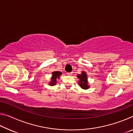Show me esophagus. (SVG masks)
<instances>
[{"mask_svg": "<svg viewBox=\"0 0 133 133\" xmlns=\"http://www.w3.org/2000/svg\"><path fill=\"white\" fill-rule=\"evenodd\" d=\"M67 75L68 76H71L72 75V73L71 72V73H67Z\"/></svg>", "mask_w": 133, "mask_h": 133, "instance_id": "1", "label": "esophagus"}]
</instances>
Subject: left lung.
Listing matches in <instances>:
<instances>
[{
	"instance_id": "8db88e82",
	"label": "left lung",
	"mask_w": 133,
	"mask_h": 133,
	"mask_svg": "<svg viewBox=\"0 0 133 133\" xmlns=\"http://www.w3.org/2000/svg\"><path fill=\"white\" fill-rule=\"evenodd\" d=\"M77 77L79 79V80L78 81V84L81 88L84 90H87L90 88L88 80H87V75L85 71H82L80 75H77Z\"/></svg>"
}]
</instances>
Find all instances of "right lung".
I'll list each match as a JSON object with an SVG mask.
<instances>
[{"mask_svg":"<svg viewBox=\"0 0 133 133\" xmlns=\"http://www.w3.org/2000/svg\"><path fill=\"white\" fill-rule=\"evenodd\" d=\"M62 72L59 71H55L52 72V75L50 78V82L49 83V84L52 86L56 84L57 79H59L60 76L62 75Z\"/></svg>","mask_w":133,"mask_h":133,"instance_id":"1","label":"right lung"}]
</instances>
